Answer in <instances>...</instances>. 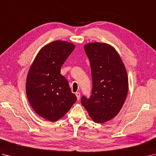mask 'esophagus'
Masks as SVG:
<instances>
[{
	"label": "esophagus",
	"instance_id": "1",
	"mask_svg": "<svg viewBox=\"0 0 156 156\" xmlns=\"http://www.w3.org/2000/svg\"><path fill=\"white\" fill-rule=\"evenodd\" d=\"M76 97H77L78 100H79V99H80V92H76Z\"/></svg>",
	"mask_w": 156,
	"mask_h": 156
}]
</instances>
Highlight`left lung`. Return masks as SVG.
<instances>
[{
  "label": "left lung",
  "mask_w": 156,
  "mask_h": 156,
  "mask_svg": "<svg viewBox=\"0 0 156 156\" xmlns=\"http://www.w3.org/2000/svg\"><path fill=\"white\" fill-rule=\"evenodd\" d=\"M90 63L92 95L84 96L81 103L92 121L103 123L111 120L121 111L128 92V77L119 53L112 45L94 42L84 45Z\"/></svg>",
  "instance_id": "1"
}]
</instances>
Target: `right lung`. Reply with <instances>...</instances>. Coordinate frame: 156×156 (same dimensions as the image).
<instances>
[{
  "label": "right lung",
  "mask_w": 156,
  "mask_h": 156,
  "mask_svg": "<svg viewBox=\"0 0 156 156\" xmlns=\"http://www.w3.org/2000/svg\"><path fill=\"white\" fill-rule=\"evenodd\" d=\"M74 49V44L66 41L49 43L39 50L28 72L26 94L29 103L36 113L51 122L64 117L77 100L60 74Z\"/></svg>",
  "instance_id": "obj_1"
}]
</instances>
